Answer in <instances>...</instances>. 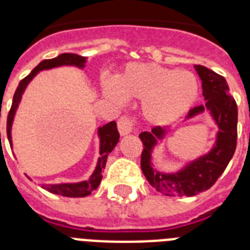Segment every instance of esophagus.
Returning a JSON list of instances; mask_svg holds the SVG:
<instances>
[{
	"instance_id": "1",
	"label": "esophagus",
	"mask_w": 250,
	"mask_h": 250,
	"mask_svg": "<svg viewBox=\"0 0 250 250\" xmlns=\"http://www.w3.org/2000/svg\"><path fill=\"white\" fill-rule=\"evenodd\" d=\"M133 125H135V121L131 119L129 117H121L118 121V131L121 133L122 136L128 135L132 132Z\"/></svg>"
}]
</instances>
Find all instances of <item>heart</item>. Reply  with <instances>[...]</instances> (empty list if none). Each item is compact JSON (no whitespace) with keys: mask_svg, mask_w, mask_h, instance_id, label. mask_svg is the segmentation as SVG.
<instances>
[{"mask_svg":"<svg viewBox=\"0 0 250 250\" xmlns=\"http://www.w3.org/2000/svg\"><path fill=\"white\" fill-rule=\"evenodd\" d=\"M104 93L114 101L139 98L143 117L150 125L178 121L197 101L200 85L189 71H176L153 63H131L114 80H105Z\"/></svg>","mask_w":250,"mask_h":250,"instance_id":"b5f03b06","label":"heart"}]
</instances>
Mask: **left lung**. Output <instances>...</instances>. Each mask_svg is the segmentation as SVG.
Returning a JSON list of instances; mask_svg holds the SVG:
<instances>
[{"label": "left lung", "instance_id": "8db88e82", "mask_svg": "<svg viewBox=\"0 0 250 250\" xmlns=\"http://www.w3.org/2000/svg\"><path fill=\"white\" fill-rule=\"evenodd\" d=\"M202 82V96L205 105L189 110L186 119L196 117L208 110L218 125L215 144L209 153L187 164L172 174L153 168L152 152L158 140L165 137L162 127H154L152 132H141L144 149L141 153V170L149 184L166 196H194L208 190L223 174L233 157L237 140V105L229 94V84L223 76L205 66H194Z\"/></svg>", "mask_w": 250, "mask_h": 250}]
</instances>
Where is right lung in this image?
<instances>
[{
	"label": "right lung",
	"mask_w": 250,
	"mask_h": 250,
	"mask_svg": "<svg viewBox=\"0 0 250 250\" xmlns=\"http://www.w3.org/2000/svg\"><path fill=\"white\" fill-rule=\"evenodd\" d=\"M86 58L85 57L78 56V54H72V53H63L60 54L56 58L52 60H44L42 62L37 64L36 67L33 68L28 76H25L24 79L21 80V83L18 85L15 93H14L13 104H11V109L7 115V127H6V132H7V139H9L10 146H13V141H11V125H13L14 117L17 113L18 105L21 102V94L29 84V82L35 78L42 70H49V68L60 67V66H76V67L83 68L85 66ZM1 135V133H0ZM98 137H100V158L97 161V166L94 168L93 174L90 175L88 180L80 183H64V184H49L44 186L49 192L54 194H60L64 197H85L88 194L92 193L100 186L102 179V171L106 166V161L110 152L115 148V145L119 141V132L117 129V123L115 122H110L107 125H102L98 128Z\"/></svg>",
	"instance_id": "1"
}]
</instances>
